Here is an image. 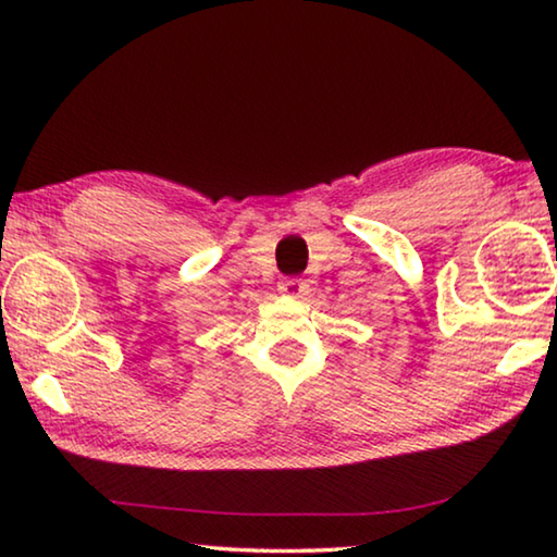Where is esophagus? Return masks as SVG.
I'll list each match as a JSON object with an SVG mask.
<instances>
[{"label":"esophagus","mask_w":557,"mask_h":557,"mask_svg":"<svg viewBox=\"0 0 557 557\" xmlns=\"http://www.w3.org/2000/svg\"><path fill=\"white\" fill-rule=\"evenodd\" d=\"M280 293L282 295H287V297H302L305 293H307V285L302 280H297V277H289V280H285L280 285Z\"/></svg>","instance_id":"esophagus-1"}]
</instances>
